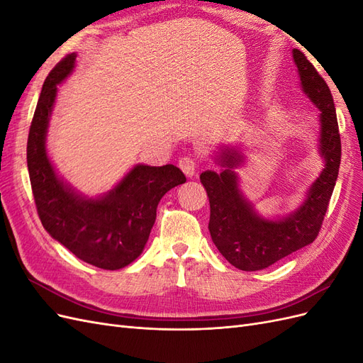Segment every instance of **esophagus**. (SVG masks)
I'll use <instances>...</instances> for the list:
<instances>
[{"label":"esophagus","instance_id":"esophagus-1","mask_svg":"<svg viewBox=\"0 0 363 363\" xmlns=\"http://www.w3.org/2000/svg\"><path fill=\"white\" fill-rule=\"evenodd\" d=\"M199 164H200L199 159H195L194 156H183V157H180V160H179L180 169H182L186 175H189V177L196 172V169H199Z\"/></svg>","mask_w":363,"mask_h":363}]
</instances>
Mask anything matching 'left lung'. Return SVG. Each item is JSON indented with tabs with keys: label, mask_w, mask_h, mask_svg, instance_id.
<instances>
[{
	"label": "left lung",
	"mask_w": 363,
	"mask_h": 363,
	"mask_svg": "<svg viewBox=\"0 0 363 363\" xmlns=\"http://www.w3.org/2000/svg\"><path fill=\"white\" fill-rule=\"evenodd\" d=\"M294 60L300 72L304 92L320 108L321 155L325 160L318 180L312 184L304 204L286 219L265 221L259 218L240 195L232 171L240 162L236 151L221 156V174L206 171L200 182L208 196L211 219L208 232L219 252L242 271H259L289 256L316 239L330 203L340 164V135L330 89L304 52L294 50Z\"/></svg>",
	"instance_id": "8db88e82"
}]
</instances>
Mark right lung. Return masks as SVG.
<instances>
[{
	"label": "right lung",
	"instance_id": "right-lung-1",
	"mask_svg": "<svg viewBox=\"0 0 363 363\" xmlns=\"http://www.w3.org/2000/svg\"><path fill=\"white\" fill-rule=\"evenodd\" d=\"M74 62L75 54H68L51 69L33 115L27 142L31 191L40 223L54 239L96 268L121 269L144 250L162 196L186 177L174 164H138L96 200L82 199L59 180L47 156L45 135L57 84L69 75Z\"/></svg>",
	"mask_w": 363,
	"mask_h": 363
}]
</instances>
